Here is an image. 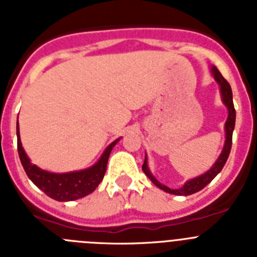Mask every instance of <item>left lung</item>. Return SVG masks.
<instances>
[{
  "mask_svg": "<svg viewBox=\"0 0 257 257\" xmlns=\"http://www.w3.org/2000/svg\"><path fill=\"white\" fill-rule=\"evenodd\" d=\"M210 69L213 78H215V81H216L217 85H219L220 87V95H221L222 104H224V105L226 106V109H228V118H226L225 127H224V128H225V142H224V147H222V151L221 153H220L219 158L216 160V162L213 163L212 167H211L210 170H207L205 174H202L199 175V176H197V178H193L190 179V180L185 181V184H184L181 188H179V189H171V188L166 187V185L161 184L160 181L157 180L153 175H152L151 170H149L148 167V158H147V154H145V160L144 163H143V171H144V174L148 176L149 180H151L157 188H160L163 192L170 193V194H175V196H190V194H194V193L203 189V188H205L208 183H211V181L215 179V176L221 171L224 165H225L226 160H228L229 153H230L231 138H233V130H234L235 126V109L234 104H233L231 87L228 83V81L221 76V73H220L219 69H217L215 65H211Z\"/></svg>",
  "mask_w": 257,
  "mask_h": 257,
  "instance_id": "left-lung-1",
  "label": "left lung"
}]
</instances>
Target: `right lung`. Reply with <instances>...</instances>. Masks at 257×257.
<instances>
[{
	"label": "right lung",
	"instance_id": "right-lung-1",
	"mask_svg": "<svg viewBox=\"0 0 257 257\" xmlns=\"http://www.w3.org/2000/svg\"><path fill=\"white\" fill-rule=\"evenodd\" d=\"M17 136L20 162L24 167L26 174L28 175V178L36 187L40 188L50 198L59 202L76 201V199L88 196L90 193L96 189L105 175L109 154L112 152L113 147L121 139V138H118L117 140L110 143L103 152L99 161L91 167L78 170V171L56 174V172H50L40 169L38 166L31 162L26 151L23 148L22 142H20L19 122L17 124Z\"/></svg>",
	"mask_w": 257,
	"mask_h": 257
}]
</instances>
